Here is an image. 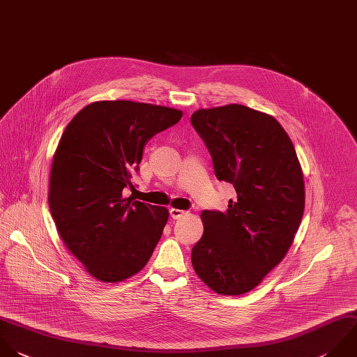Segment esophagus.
<instances>
[{
	"mask_svg": "<svg viewBox=\"0 0 357 357\" xmlns=\"http://www.w3.org/2000/svg\"><path fill=\"white\" fill-rule=\"evenodd\" d=\"M187 212L185 211H183V209H176V208H172L170 209V216L173 218V219H178V218H181L183 215H185Z\"/></svg>",
	"mask_w": 357,
	"mask_h": 357,
	"instance_id": "34e87169",
	"label": "esophagus"
}]
</instances>
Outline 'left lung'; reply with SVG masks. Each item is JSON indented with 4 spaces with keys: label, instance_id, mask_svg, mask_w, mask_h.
<instances>
[{
    "label": "left lung",
    "instance_id": "left-lung-1",
    "mask_svg": "<svg viewBox=\"0 0 357 357\" xmlns=\"http://www.w3.org/2000/svg\"><path fill=\"white\" fill-rule=\"evenodd\" d=\"M191 124L205 142L218 180L233 184L227 211H202L192 247L197 275L213 291H250L286 255L304 212V180L282 126L241 105L201 109Z\"/></svg>",
    "mask_w": 357,
    "mask_h": 357
}]
</instances>
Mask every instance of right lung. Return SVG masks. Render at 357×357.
<instances>
[{
    "label": "right lung",
    "instance_id": "1",
    "mask_svg": "<svg viewBox=\"0 0 357 357\" xmlns=\"http://www.w3.org/2000/svg\"><path fill=\"white\" fill-rule=\"evenodd\" d=\"M176 109L130 100L84 107L67 126L50 174L49 206L67 248L102 282H120L149 261L169 211L124 197L146 142L177 124Z\"/></svg>",
    "mask_w": 357,
    "mask_h": 357
}]
</instances>
